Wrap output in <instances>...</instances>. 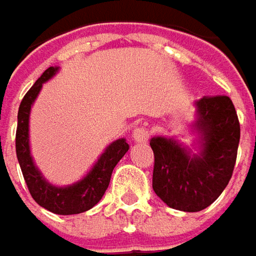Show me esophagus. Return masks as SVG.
<instances>
[{
	"label": "esophagus",
	"mask_w": 256,
	"mask_h": 256,
	"mask_svg": "<svg viewBox=\"0 0 256 256\" xmlns=\"http://www.w3.org/2000/svg\"><path fill=\"white\" fill-rule=\"evenodd\" d=\"M132 138H133V140H134L136 143H146V142L149 140V130L146 128H143V126L136 128L133 130Z\"/></svg>",
	"instance_id": "obj_1"
}]
</instances>
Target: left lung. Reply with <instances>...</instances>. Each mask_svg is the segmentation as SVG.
Segmentation results:
<instances>
[{
  "instance_id": "8db88e82",
  "label": "left lung",
  "mask_w": 256,
  "mask_h": 256,
  "mask_svg": "<svg viewBox=\"0 0 256 256\" xmlns=\"http://www.w3.org/2000/svg\"><path fill=\"white\" fill-rule=\"evenodd\" d=\"M194 122L198 152L180 140L154 136L153 190L173 209L199 212L212 205L228 186L236 162L240 128L236 110L228 96L196 100Z\"/></svg>"
}]
</instances>
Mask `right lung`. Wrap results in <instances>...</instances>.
<instances>
[{
	"instance_id": "right-lung-1",
	"label": "right lung",
	"mask_w": 256,
	"mask_h": 256,
	"mask_svg": "<svg viewBox=\"0 0 256 256\" xmlns=\"http://www.w3.org/2000/svg\"><path fill=\"white\" fill-rule=\"evenodd\" d=\"M60 70V67H48L24 96L18 108V124L16 134L17 159L32 199L57 215L82 214L100 202L110 184L112 172L120 159L126 154L128 144L126 139H117L107 146L93 168L78 182L67 186L50 184L32 160L30 150V113L42 84L47 83Z\"/></svg>"
}]
</instances>
